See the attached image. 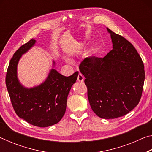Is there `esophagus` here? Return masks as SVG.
<instances>
[{"mask_svg":"<svg viewBox=\"0 0 152 152\" xmlns=\"http://www.w3.org/2000/svg\"><path fill=\"white\" fill-rule=\"evenodd\" d=\"M84 76H82V74L79 73L78 75V78H77V80H78V82H82L84 81Z\"/></svg>","mask_w":152,"mask_h":152,"instance_id":"34e87169","label":"esophagus"}]
</instances>
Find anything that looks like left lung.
<instances>
[{"label": "left lung", "instance_id": "obj_1", "mask_svg": "<svg viewBox=\"0 0 152 152\" xmlns=\"http://www.w3.org/2000/svg\"><path fill=\"white\" fill-rule=\"evenodd\" d=\"M113 50L104 58H86L79 66L85 77L92 110L102 119H115L138 104L143 88V61L132 43L107 28Z\"/></svg>", "mask_w": 152, "mask_h": 152}]
</instances>
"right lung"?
Listing matches in <instances>:
<instances>
[{"label":"right lung","mask_w":152,"mask_h":152,"mask_svg":"<svg viewBox=\"0 0 152 152\" xmlns=\"http://www.w3.org/2000/svg\"><path fill=\"white\" fill-rule=\"evenodd\" d=\"M35 43V40L31 39L14 53L5 82L12 107L18 116L34 126L46 127L58 123L65 114L67 98L78 72L66 77L52 69L46 80L39 86L25 88L17 79V64L22 54Z\"/></svg>","instance_id":"add662e5"}]
</instances>
